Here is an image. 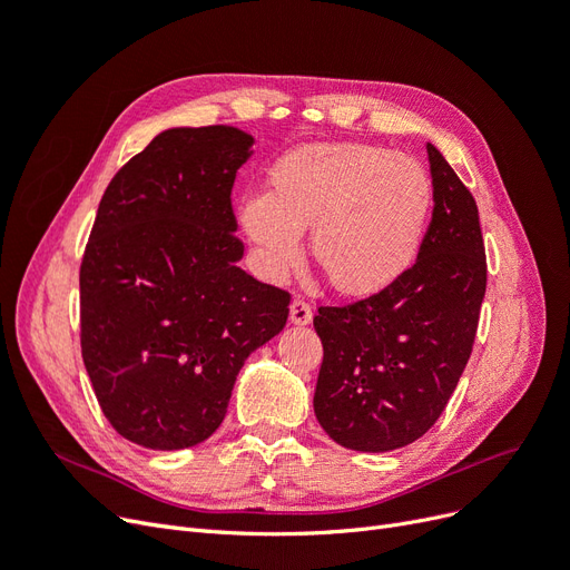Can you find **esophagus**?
Here are the masks:
<instances>
[{"label": "esophagus", "mask_w": 570, "mask_h": 570, "mask_svg": "<svg viewBox=\"0 0 570 570\" xmlns=\"http://www.w3.org/2000/svg\"><path fill=\"white\" fill-rule=\"evenodd\" d=\"M314 318V312H312V304L304 302V299H295L289 304V321L295 325H308Z\"/></svg>", "instance_id": "34e87169"}]
</instances>
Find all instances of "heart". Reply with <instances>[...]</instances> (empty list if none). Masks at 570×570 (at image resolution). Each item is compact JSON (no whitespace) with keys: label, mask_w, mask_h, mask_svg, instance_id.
I'll return each mask as SVG.
<instances>
[{"label":"heart","mask_w":570,"mask_h":570,"mask_svg":"<svg viewBox=\"0 0 570 570\" xmlns=\"http://www.w3.org/2000/svg\"><path fill=\"white\" fill-rule=\"evenodd\" d=\"M433 204L425 168L400 151L335 142L287 151L268 170L266 195L239 204V226L278 275L299 258L302 230L342 295L366 297L416 262Z\"/></svg>","instance_id":"1"}]
</instances>
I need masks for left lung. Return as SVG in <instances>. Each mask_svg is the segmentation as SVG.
Here are the masks:
<instances>
[{"instance_id": "obj_1", "label": "left lung", "mask_w": 570, "mask_h": 570, "mask_svg": "<svg viewBox=\"0 0 570 570\" xmlns=\"http://www.w3.org/2000/svg\"><path fill=\"white\" fill-rule=\"evenodd\" d=\"M428 161L435 206L416 264L375 295L314 316V411L347 450L390 452L425 435L473 352L488 287L478 206L433 145Z\"/></svg>"}]
</instances>
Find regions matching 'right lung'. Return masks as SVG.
<instances>
[{
	"label": "right lung",
	"mask_w": 570,
	"mask_h": 570,
	"mask_svg": "<svg viewBox=\"0 0 570 570\" xmlns=\"http://www.w3.org/2000/svg\"><path fill=\"white\" fill-rule=\"evenodd\" d=\"M254 137L170 128L118 170L80 264V347L118 435L185 450L226 419L247 356L278 335L289 295L237 266L233 183Z\"/></svg>",
	"instance_id": "1"
}]
</instances>
